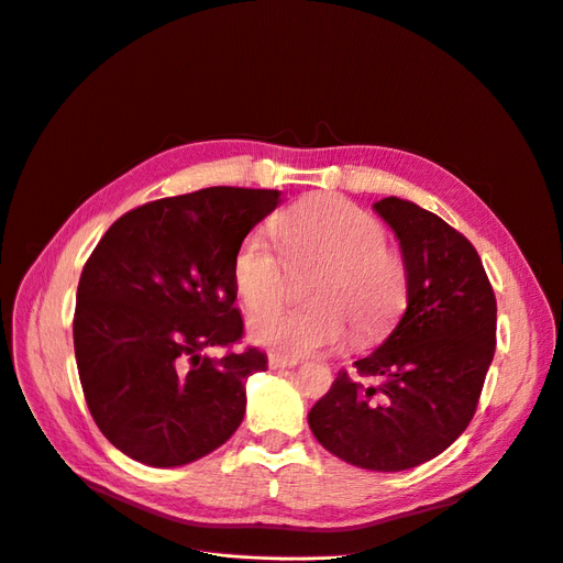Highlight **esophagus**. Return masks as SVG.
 I'll return each instance as SVG.
<instances>
[{
  "label": "esophagus",
  "mask_w": 563,
  "mask_h": 563,
  "mask_svg": "<svg viewBox=\"0 0 563 563\" xmlns=\"http://www.w3.org/2000/svg\"><path fill=\"white\" fill-rule=\"evenodd\" d=\"M268 366H271L273 371H277V368H292V366H297V361L284 358V356H277V354H271V356H268Z\"/></svg>",
  "instance_id": "esophagus-1"
}]
</instances>
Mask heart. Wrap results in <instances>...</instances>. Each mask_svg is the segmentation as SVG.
<instances>
[{"label":"heart","instance_id":"1","mask_svg":"<svg viewBox=\"0 0 563 563\" xmlns=\"http://www.w3.org/2000/svg\"><path fill=\"white\" fill-rule=\"evenodd\" d=\"M282 253L250 234L234 256L239 300L258 311L250 339L282 356L300 358L382 339L407 300V266L386 245L382 222L336 195H316L290 207L275 224ZM314 273L307 310H266L287 291L290 274Z\"/></svg>","mask_w":563,"mask_h":563}]
</instances>
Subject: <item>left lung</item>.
<instances>
[{
	"label": "left lung",
	"instance_id": "8db88e82",
	"mask_svg": "<svg viewBox=\"0 0 563 563\" xmlns=\"http://www.w3.org/2000/svg\"><path fill=\"white\" fill-rule=\"evenodd\" d=\"M375 211L400 241L407 311L390 336L341 371L309 411L318 443L352 466L398 473L448 450L477 411L495 352V292L473 243L400 197Z\"/></svg>",
	"mask_w": 563,
	"mask_h": 563
}]
</instances>
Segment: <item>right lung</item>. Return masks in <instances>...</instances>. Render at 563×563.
I'll return each instance as SVG.
<instances>
[{
  "label": "right lung",
  "mask_w": 563,
  "mask_h": 563,
  "mask_svg": "<svg viewBox=\"0 0 563 563\" xmlns=\"http://www.w3.org/2000/svg\"><path fill=\"white\" fill-rule=\"evenodd\" d=\"M279 190L213 186L118 218L88 256L73 320L84 398L120 452L154 468L220 448L245 416V382L266 371L241 343L234 256Z\"/></svg>",
  "instance_id": "obj_1"
}]
</instances>
